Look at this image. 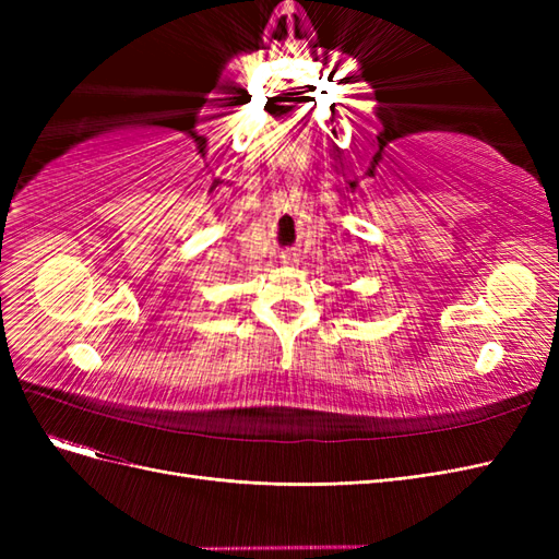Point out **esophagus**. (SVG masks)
<instances>
[{"label":"esophagus","mask_w":559,"mask_h":559,"mask_svg":"<svg viewBox=\"0 0 559 559\" xmlns=\"http://www.w3.org/2000/svg\"><path fill=\"white\" fill-rule=\"evenodd\" d=\"M298 261H300L298 253H294V251H284L282 253V263L284 265H298Z\"/></svg>","instance_id":"esophagus-1"}]
</instances>
